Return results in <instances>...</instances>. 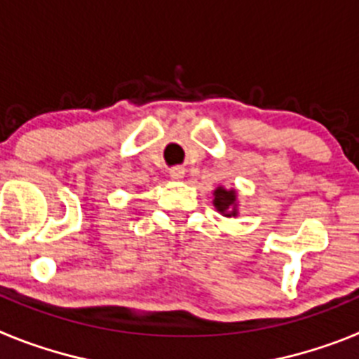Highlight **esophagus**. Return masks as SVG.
Masks as SVG:
<instances>
[{
    "mask_svg": "<svg viewBox=\"0 0 359 359\" xmlns=\"http://www.w3.org/2000/svg\"><path fill=\"white\" fill-rule=\"evenodd\" d=\"M169 176L172 177V180H182V177L185 176V169H182V167H174V169L169 170Z\"/></svg>",
    "mask_w": 359,
    "mask_h": 359,
    "instance_id": "34e87169",
    "label": "esophagus"
}]
</instances>
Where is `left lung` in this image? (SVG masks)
Instances as JSON below:
<instances>
[{
  "instance_id": "1",
  "label": "left lung",
  "mask_w": 359,
  "mask_h": 359,
  "mask_svg": "<svg viewBox=\"0 0 359 359\" xmlns=\"http://www.w3.org/2000/svg\"><path fill=\"white\" fill-rule=\"evenodd\" d=\"M214 207L217 208L219 214H223L224 217H236L239 214L237 210V192L236 189H224V187H217L214 190Z\"/></svg>"
}]
</instances>
